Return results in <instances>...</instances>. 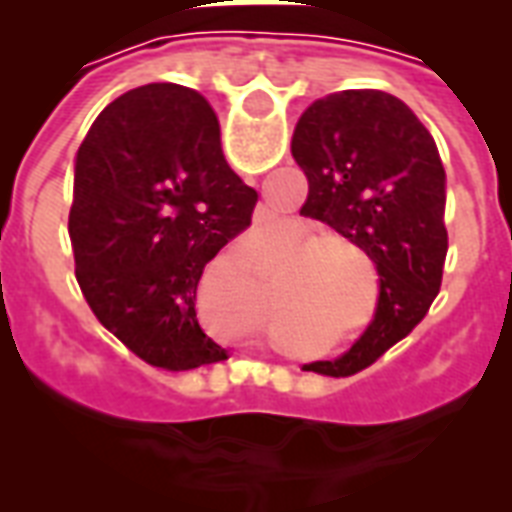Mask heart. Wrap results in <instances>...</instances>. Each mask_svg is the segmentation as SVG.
<instances>
[{
	"label": "heart",
	"instance_id": "1",
	"mask_svg": "<svg viewBox=\"0 0 512 512\" xmlns=\"http://www.w3.org/2000/svg\"><path fill=\"white\" fill-rule=\"evenodd\" d=\"M304 233H307V227H301L299 235H304ZM340 244L345 246V238H340V235H334V233H323V235H315L310 244L304 246V252H307V255H312V252H321L323 246H340Z\"/></svg>",
	"mask_w": 512,
	"mask_h": 512
}]
</instances>
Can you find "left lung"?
<instances>
[{"instance_id": "left-lung-1", "label": "left lung", "mask_w": 512, "mask_h": 512, "mask_svg": "<svg viewBox=\"0 0 512 512\" xmlns=\"http://www.w3.org/2000/svg\"><path fill=\"white\" fill-rule=\"evenodd\" d=\"M290 153L310 183L301 213L365 249L381 277L376 318L351 351L304 365L354 376L400 343L439 296L447 257L439 147L395 95L343 90L307 106Z\"/></svg>"}]
</instances>
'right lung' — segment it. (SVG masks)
<instances>
[{
	"mask_svg": "<svg viewBox=\"0 0 512 512\" xmlns=\"http://www.w3.org/2000/svg\"><path fill=\"white\" fill-rule=\"evenodd\" d=\"M257 191L224 161L211 104L180 84L128 90L73 164L76 279L95 318L164 370L227 359L200 329L202 268L252 224Z\"/></svg>",
	"mask_w": 512,
	"mask_h": 512,
	"instance_id": "1",
	"label": "right lung"
}]
</instances>
